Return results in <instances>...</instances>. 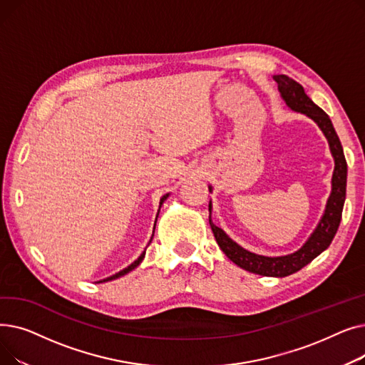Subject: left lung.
I'll use <instances>...</instances> for the list:
<instances>
[{
  "label": "left lung",
  "mask_w": 365,
  "mask_h": 365,
  "mask_svg": "<svg viewBox=\"0 0 365 365\" xmlns=\"http://www.w3.org/2000/svg\"><path fill=\"white\" fill-rule=\"evenodd\" d=\"M274 80L278 83V90L287 106L296 112L308 115L309 118H312L318 124V127L324 133V136L329 140L330 150L334 157V171L331 179V194L327 200V205H325V212L318 226L315 227V231L308 238V241H306L297 252L279 257H266L255 255L229 238L220 227H217L212 222V201L208 204V222L210 226H212V231L219 247L222 248V252L235 264H238L248 272H253L257 275L282 278L300 271L303 266L312 262L331 244L341 220L343 204L344 198H346L348 164L346 160H344L341 143L339 140V136L329 115L318 105H315L309 99V96L304 93V88L297 81L290 78V76L275 75ZM208 189L212 190V186H208Z\"/></svg>",
  "instance_id": "left-lung-1"
}]
</instances>
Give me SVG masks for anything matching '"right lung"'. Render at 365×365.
Segmentation results:
<instances>
[{"label": "right lung", "instance_id": "right-lung-1", "mask_svg": "<svg viewBox=\"0 0 365 365\" xmlns=\"http://www.w3.org/2000/svg\"><path fill=\"white\" fill-rule=\"evenodd\" d=\"M167 197H168V194H165L163 198H161V201H160V208H161V205H163V202L167 200ZM158 213H160V210H158ZM143 257H145V252L139 256V259L138 260H134L130 266H127L125 269H123V271H120L118 274H115V275H112V277H109V278H106V279H102V281H99V282H106V281H112V279H117V278H120V277H123V275H125V274H128L130 271H133L134 267H138L139 264H140V262L143 260Z\"/></svg>", "mask_w": 365, "mask_h": 365}]
</instances>
